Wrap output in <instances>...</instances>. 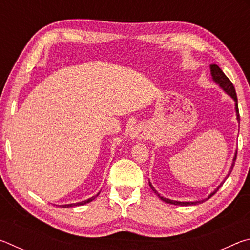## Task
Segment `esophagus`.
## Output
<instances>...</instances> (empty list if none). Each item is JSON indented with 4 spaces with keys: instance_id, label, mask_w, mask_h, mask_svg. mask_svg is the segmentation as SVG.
Segmentation results:
<instances>
[{
    "instance_id": "1",
    "label": "esophagus",
    "mask_w": 250,
    "mask_h": 250,
    "mask_svg": "<svg viewBox=\"0 0 250 250\" xmlns=\"http://www.w3.org/2000/svg\"><path fill=\"white\" fill-rule=\"evenodd\" d=\"M146 137L147 131L145 126L142 125H135L132 131H131V138L133 139H139V140H141V139H145Z\"/></svg>"
}]
</instances>
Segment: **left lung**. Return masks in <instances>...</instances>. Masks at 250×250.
I'll return each instance as SVG.
<instances>
[{
	"instance_id": "left-lung-1",
	"label": "left lung",
	"mask_w": 250,
	"mask_h": 250,
	"mask_svg": "<svg viewBox=\"0 0 250 250\" xmlns=\"http://www.w3.org/2000/svg\"><path fill=\"white\" fill-rule=\"evenodd\" d=\"M210 74H211V77H213V80L215 83H216L219 87L222 88V89L226 92V94H228L229 95L232 99L235 100V110H236V116H237V120H240V118H239V110H238V104H237V95H236V90H235V87H234V84L231 83V82L229 79H228V77L227 76L223 73V70L219 68V67L217 66V65H215V64H213V65H210ZM236 156H237V151H236V153H235V156H234V160H232V164H231V167H230V170H232V167H234V164H235V161H236ZM231 172V171H230ZM230 172H229V174H230ZM229 174H228L227 176H229ZM226 180V179H225ZM225 180L223 181V183L224 182H225ZM223 183H221L218 185V188L215 189V191L213 192V193H210V195L207 197V198H209V197H211L214 195L215 193H216L217 191H218V188H221V186L223 185ZM149 185H150V188H152V191H153L156 195H158L161 200L162 201H164L166 203H168V204H173V205H181V206H188V205H196V204H198V203H202V202H204L205 200H203V201H197V202H179V201H173V200H170V198H166V197H163V196H160V194L156 192V189L153 188V186H152V184L150 183L149 182ZM206 198V200H207Z\"/></svg>"
}]
</instances>
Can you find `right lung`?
Listing matches in <instances>:
<instances>
[{"mask_svg":"<svg viewBox=\"0 0 250 250\" xmlns=\"http://www.w3.org/2000/svg\"><path fill=\"white\" fill-rule=\"evenodd\" d=\"M99 195V193L97 194V195H95V196H92V197H90V198H88V200H86V201H83V202H78V203H73V204H66V205H61V207H64V208H68V207H74V206H79V205H84V204H87V203H89V202H91V201H94L95 198Z\"/></svg>","mask_w":250,"mask_h":250,"instance_id":"right-lung-1","label":"right lung"}]
</instances>
